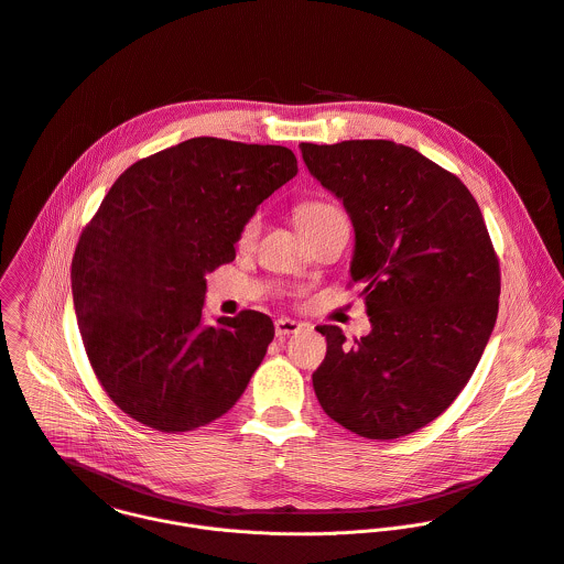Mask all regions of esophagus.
<instances>
[{
  "label": "esophagus",
  "instance_id": "1",
  "mask_svg": "<svg viewBox=\"0 0 564 564\" xmlns=\"http://www.w3.org/2000/svg\"><path fill=\"white\" fill-rule=\"evenodd\" d=\"M301 323L299 321H292V318H276L274 321V332L276 336H290V334H296L301 332Z\"/></svg>",
  "mask_w": 564,
  "mask_h": 564
}]
</instances>
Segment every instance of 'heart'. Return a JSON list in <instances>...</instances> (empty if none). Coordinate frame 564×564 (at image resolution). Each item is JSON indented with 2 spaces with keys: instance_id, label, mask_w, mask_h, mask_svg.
Instances as JSON below:
<instances>
[{
  "instance_id": "1",
  "label": "heart",
  "mask_w": 564,
  "mask_h": 564,
  "mask_svg": "<svg viewBox=\"0 0 564 564\" xmlns=\"http://www.w3.org/2000/svg\"><path fill=\"white\" fill-rule=\"evenodd\" d=\"M338 210L327 204V202H303L296 206L294 210V219L299 224V228H305L318 219H325V217H332L336 215ZM259 228H261V217L259 215H252L243 226H241V232H239V241L241 246H248L254 241V237L259 235Z\"/></svg>"
}]
</instances>
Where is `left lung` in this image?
<instances>
[{
	"mask_svg": "<svg viewBox=\"0 0 564 564\" xmlns=\"http://www.w3.org/2000/svg\"><path fill=\"white\" fill-rule=\"evenodd\" d=\"M299 148L351 219L349 272L371 321L351 345L340 327H316L327 340L316 399L362 438L408 436L463 392L496 325L500 268L482 213L456 174L410 145Z\"/></svg>",
	"mask_w": 564,
	"mask_h": 564,
	"instance_id": "8db88e82",
	"label": "left lung"
}]
</instances>
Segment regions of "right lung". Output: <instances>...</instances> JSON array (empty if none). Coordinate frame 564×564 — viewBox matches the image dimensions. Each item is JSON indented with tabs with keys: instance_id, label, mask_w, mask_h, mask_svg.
<instances>
[{
	"instance_id": "add662e5",
	"label": "right lung",
	"mask_w": 564,
	"mask_h": 564,
	"mask_svg": "<svg viewBox=\"0 0 564 564\" xmlns=\"http://www.w3.org/2000/svg\"><path fill=\"white\" fill-rule=\"evenodd\" d=\"M283 145L195 137L132 163L84 228L70 268L82 340L110 401L176 434L224 416L274 338L243 310L204 323L206 274L294 174Z\"/></svg>"
}]
</instances>
